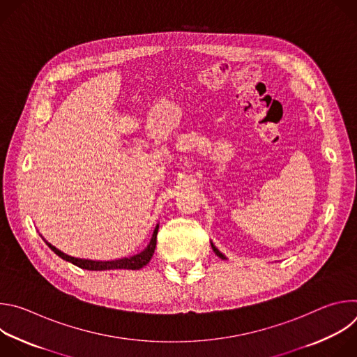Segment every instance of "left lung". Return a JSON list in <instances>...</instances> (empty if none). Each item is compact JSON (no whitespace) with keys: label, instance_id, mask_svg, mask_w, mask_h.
Segmentation results:
<instances>
[{"label":"left lung","instance_id":"8db88e82","mask_svg":"<svg viewBox=\"0 0 357 357\" xmlns=\"http://www.w3.org/2000/svg\"><path fill=\"white\" fill-rule=\"evenodd\" d=\"M211 244H212V248H213V251L216 252V256H219V257H220L222 260H226V257H225V256H223V254H222V252H220V251H219V250H218V248H216V247L213 245V243H211Z\"/></svg>","mask_w":357,"mask_h":357}]
</instances>
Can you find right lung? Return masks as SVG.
Masks as SVG:
<instances>
[{"label":"right lung","mask_w":357,"mask_h":357,"mask_svg":"<svg viewBox=\"0 0 357 357\" xmlns=\"http://www.w3.org/2000/svg\"><path fill=\"white\" fill-rule=\"evenodd\" d=\"M157 234H158V225L152 233L151 241L149 244L135 256L131 257H124V259H119V260H112V261H96V260H84V259H76L72 256H68L63 251L58 250L56 247L50 245L47 243V245L52 248V251H55L58 256L83 270H90V271H103V270H139L144 266H146L151 259H152V254L155 251V245H157Z\"/></svg>","instance_id":"right-lung-1"}]
</instances>
